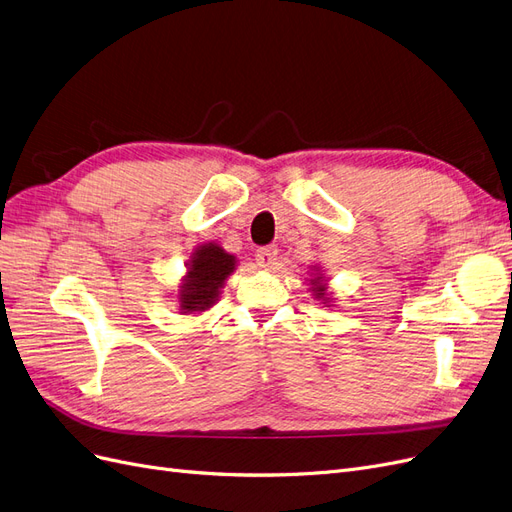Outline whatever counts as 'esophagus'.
I'll return each mask as SVG.
<instances>
[{
  "label": "esophagus",
  "mask_w": 512,
  "mask_h": 512,
  "mask_svg": "<svg viewBox=\"0 0 512 512\" xmlns=\"http://www.w3.org/2000/svg\"><path fill=\"white\" fill-rule=\"evenodd\" d=\"M276 255H278V249L276 246H261V249H257V263L261 268H272L274 261H276Z\"/></svg>",
  "instance_id": "34e87169"
}]
</instances>
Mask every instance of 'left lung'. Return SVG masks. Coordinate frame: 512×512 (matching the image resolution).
<instances>
[{
    "label": "left lung",
    "instance_id": "1",
    "mask_svg": "<svg viewBox=\"0 0 512 512\" xmlns=\"http://www.w3.org/2000/svg\"><path fill=\"white\" fill-rule=\"evenodd\" d=\"M312 285H315V289H312V291H317V298H323V295H325V287L321 285V280L315 278V283H312Z\"/></svg>",
    "mask_w": 512,
    "mask_h": 512
}]
</instances>
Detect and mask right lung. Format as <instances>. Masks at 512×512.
Instances as JSON below:
<instances>
[{
	"mask_svg": "<svg viewBox=\"0 0 512 512\" xmlns=\"http://www.w3.org/2000/svg\"><path fill=\"white\" fill-rule=\"evenodd\" d=\"M234 255H227L217 244H204L195 251L187 278L180 287V310H206L219 298L225 278L234 272Z\"/></svg>",
	"mask_w": 512,
	"mask_h": 512,
	"instance_id": "obj_1",
	"label": "right lung"
}]
</instances>
